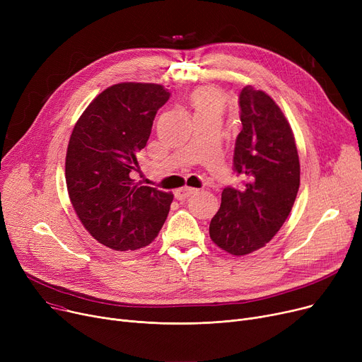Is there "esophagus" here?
Listing matches in <instances>:
<instances>
[{
  "instance_id": "obj_1",
  "label": "esophagus",
  "mask_w": 362,
  "mask_h": 362,
  "mask_svg": "<svg viewBox=\"0 0 362 362\" xmlns=\"http://www.w3.org/2000/svg\"><path fill=\"white\" fill-rule=\"evenodd\" d=\"M197 192H198V189H195V187H180V189H177V191L175 192V197H176V199L183 201V199L189 198V197L197 194Z\"/></svg>"
}]
</instances>
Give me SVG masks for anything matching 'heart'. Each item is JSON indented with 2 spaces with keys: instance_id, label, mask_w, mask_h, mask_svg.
Here are the masks:
<instances>
[{
  "instance_id": "heart-1",
  "label": "heart",
  "mask_w": 362,
  "mask_h": 362,
  "mask_svg": "<svg viewBox=\"0 0 362 362\" xmlns=\"http://www.w3.org/2000/svg\"><path fill=\"white\" fill-rule=\"evenodd\" d=\"M192 104L197 111H205V110H221L223 107V98L220 93L210 88H202L194 92L192 95Z\"/></svg>"
}]
</instances>
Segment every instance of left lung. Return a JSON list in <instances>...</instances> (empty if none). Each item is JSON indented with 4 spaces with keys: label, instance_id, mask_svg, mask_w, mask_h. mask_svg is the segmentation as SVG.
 Segmentation results:
<instances>
[{
    "label": "left lung",
    "instance_id": "1",
    "mask_svg": "<svg viewBox=\"0 0 362 362\" xmlns=\"http://www.w3.org/2000/svg\"><path fill=\"white\" fill-rule=\"evenodd\" d=\"M239 108L233 171L243 185L223 189L210 223L213 242L232 255L251 254L273 239L292 210L300 173L292 129L269 95L245 86Z\"/></svg>",
    "mask_w": 362,
    "mask_h": 362
}]
</instances>
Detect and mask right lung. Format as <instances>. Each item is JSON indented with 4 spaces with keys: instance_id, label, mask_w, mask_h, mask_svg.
<instances>
[{
    "instance_id": "1",
    "label": "right lung",
    "mask_w": 362,
    "mask_h": 362,
    "mask_svg": "<svg viewBox=\"0 0 362 362\" xmlns=\"http://www.w3.org/2000/svg\"><path fill=\"white\" fill-rule=\"evenodd\" d=\"M170 92L156 83H117L103 90L76 123L67 146L66 183L85 229L114 251L154 240L173 194L132 179L157 111Z\"/></svg>"
}]
</instances>
